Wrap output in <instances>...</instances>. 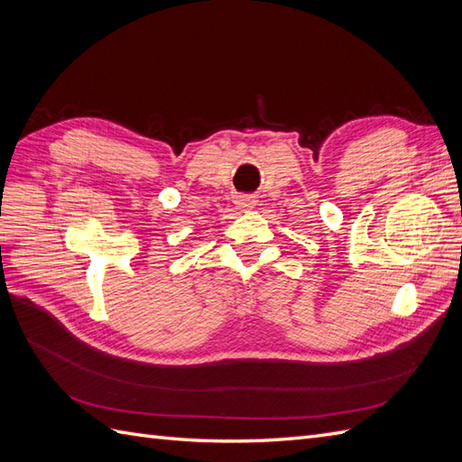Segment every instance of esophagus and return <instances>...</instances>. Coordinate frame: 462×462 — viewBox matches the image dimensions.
I'll return each mask as SVG.
<instances>
[{
	"instance_id": "1",
	"label": "esophagus",
	"mask_w": 462,
	"mask_h": 462,
	"mask_svg": "<svg viewBox=\"0 0 462 462\" xmlns=\"http://www.w3.org/2000/svg\"><path fill=\"white\" fill-rule=\"evenodd\" d=\"M256 197H253V194H236L235 199V204L239 206L241 209H253L256 206Z\"/></svg>"
}]
</instances>
